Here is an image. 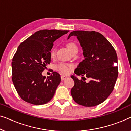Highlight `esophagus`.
<instances>
[{
  "label": "esophagus",
  "mask_w": 131,
  "mask_h": 131,
  "mask_svg": "<svg viewBox=\"0 0 131 131\" xmlns=\"http://www.w3.org/2000/svg\"><path fill=\"white\" fill-rule=\"evenodd\" d=\"M68 77L66 76V75H61V80L63 81L64 80H65L66 78H67Z\"/></svg>",
  "instance_id": "34e87169"
}]
</instances>
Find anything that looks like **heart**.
<instances>
[{
    "label": "heart",
    "instance_id": "b5f03b06",
    "mask_svg": "<svg viewBox=\"0 0 131 131\" xmlns=\"http://www.w3.org/2000/svg\"><path fill=\"white\" fill-rule=\"evenodd\" d=\"M66 47H67L68 49L72 53L75 51H77L78 50V47L76 44L73 42H68L66 43ZM50 56L51 58H54L55 56V50L54 49H52L50 52ZM72 65H67V64L64 63H60L59 65L56 66V69L57 71L60 72L68 73L70 72V69H71Z\"/></svg>",
    "mask_w": 131,
    "mask_h": 131
}]
</instances>
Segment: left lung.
Instances as JSON below:
<instances>
[{"instance_id": "1", "label": "left lung", "mask_w": 131, "mask_h": 131, "mask_svg": "<svg viewBox=\"0 0 131 131\" xmlns=\"http://www.w3.org/2000/svg\"><path fill=\"white\" fill-rule=\"evenodd\" d=\"M76 36L83 50L84 60L75 70L78 76L90 78L89 82L78 80L74 75L71 78L75 85L71 93L73 100L85 107L101 104L113 91L118 76L116 52L109 41L100 33L95 31H75L70 33ZM83 80V79H82Z\"/></svg>"}]
</instances>
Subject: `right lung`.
I'll return each mask as SVG.
<instances>
[{
  "label": "right lung",
  "instance_id": "obj_1",
  "mask_svg": "<svg viewBox=\"0 0 131 131\" xmlns=\"http://www.w3.org/2000/svg\"><path fill=\"white\" fill-rule=\"evenodd\" d=\"M69 31L43 29L37 31L20 44L12 62V80L21 98L34 105L45 104L51 100L59 85L60 75L53 72L42 75L50 63L53 43Z\"/></svg>",
  "mask_w": 131,
  "mask_h": 131
}]
</instances>
